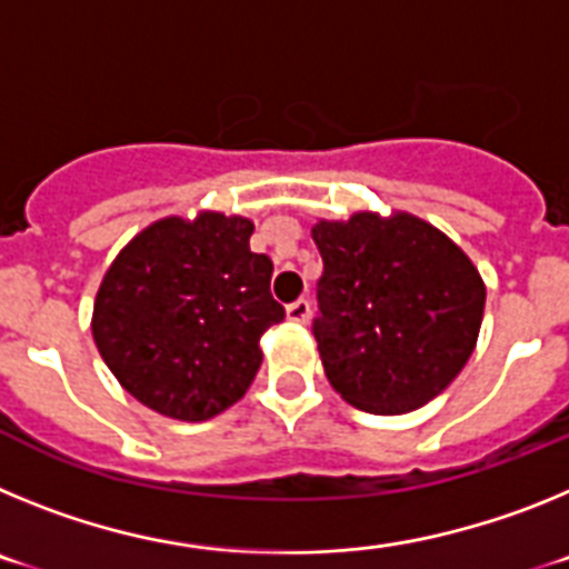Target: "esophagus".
Wrapping results in <instances>:
<instances>
[{
  "mask_svg": "<svg viewBox=\"0 0 569 569\" xmlns=\"http://www.w3.org/2000/svg\"><path fill=\"white\" fill-rule=\"evenodd\" d=\"M288 319L305 325V321L310 319V301L308 299H296L293 305H288Z\"/></svg>",
  "mask_w": 569,
  "mask_h": 569,
  "instance_id": "34e87169",
  "label": "esophagus"
}]
</instances>
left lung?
<instances>
[{"instance_id":"obj_1","label":"left lung","mask_w":569,"mask_h":569,"mask_svg":"<svg viewBox=\"0 0 569 569\" xmlns=\"http://www.w3.org/2000/svg\"><path fill=\"white\" fill-rule=\"evenodd\" d=\"M325 270L313 336L328 381L359 410L410 413L470 359L485 316V281L465 250L410 213L319 219Z\"/></svg>"}]
</instances>
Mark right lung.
<instances>
[{
	"label": "right lung",
	"instance_id": "right-lung-1",
	"mask_svg": "<svg viewBox=\"0 0 569 569\" xmlns=\"http://www.w3.org/2000/svg\"><path fill=\"white\" fill-rule=\"evenodd\" d=\"M253 222L202 210L159 219L119 250L93 301V341L133 399L204 421L244 396L261 333L284 319L273 261L250 250Z\"/></svg>",
	"mask_w": 569,
	"mask_h": 569
}]
</instances>
